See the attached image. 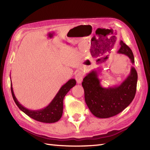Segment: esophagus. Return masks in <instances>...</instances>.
Here are the masks:
<instances>
[{
    "instance_id": "34e87169",
    "label": "esophagus",
    "mask_w": 150,
    "mask_h": 150,
    "mask_svg": "<svg viewBox=\"0 0 150 150\" xmlns=\"http://www.w3.org/2000/svg\"><path fill=\"white\" fill-rule=\"evenodd\" d=\"M83 73L81 72H79L78 73H77L75 75V79L76 81H77V83L78 84H80L83 81Z\"/></svg>"
}]
</instances>
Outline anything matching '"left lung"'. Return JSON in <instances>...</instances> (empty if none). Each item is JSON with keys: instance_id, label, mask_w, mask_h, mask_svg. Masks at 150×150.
<instances>
[{"instance_id": "8db88e82", "label": "left lung", "mask_w": 150, "mask_h": 150, "mask_svg": "<svg viewBox=\"0 0 150 150\" xmlns=\"http://www.w3.org/2000/svg\"><path fill=\"white\" fill-rule=\"evenodd\" d=\"M117 53L129 57L132 64L134 63L133 53L122 40ZM100 70L91 71L83 79L82 86L84 91V100L91 112L98 118H109L121 113L129 105L134 99L138 80V74L132 66L129 75L119 84L104 88L99 79Z\"/></svg>"}]
</instances>
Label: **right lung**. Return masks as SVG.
<instances>
[{
	"label": "right lung",
	"mask_w": 150,
	"mask_h": 150,
	"mask_svg": "<svg viewBox=\"0 0 150 150\" xmlns=\"http://www.w3.org/2000/svg\"><path fill=\"white\" fill-rule=\"evenodd\" d=\"M75 84L76 81L74 79H71L61 87L55 97L47 107L37 110H29L18 102L13 93L12 84H11V92L16 104L27 115L37 121L46 122V123H52L58 121L61 119L63 113V101L64 97L70 91V89L73 88Z\"/></svg>",
	"instance_id": "right-lung-1"
}]
</instances>
